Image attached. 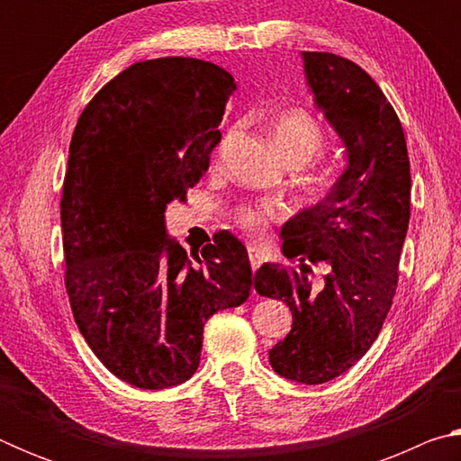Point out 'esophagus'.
<instances>
[{
    "label": "esophagus",
    "mask_w": 461,
    "mask_h": 461,
    "mask_svg": "<svg viewBox=\"0 0 461 461\" xmlns=\"http://www.w3.org/2000/svg\"><path fill=\"white\" fill-rule=\"evenodd\" d=\"M248 256H249V267H252V270L256 272L262 267V256L258 252V248L248 246Z\"/></svg>",
    "instance_id": "34e87169"
}]
</instances>
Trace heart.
<instances>
[{"label": "heart", "mask_w": 461, "mask_h": 461, "mask_svg": "<svg viewBox=\"0 0 461 461\" xmlns=\"http://www.w3.org/2000/svg\"><path fill=\"white\" fill-rule=\"evenodd\" d=\"M268 131L278 154L293 167L309 165L327 146V134L323 126L305 109H286V112L276 113L270 122ZM339 178V168L327 165V162L305 167V173L301 176V189L309 201L321 203L330 199L335 189H338ZM280 217H283V209L272 201L244 203V205H238L236 212H233V221H236L238 228L254 238L264 236L270 225L278 221Z\"/></svg>", "instance_id": "1"}]
</instances>
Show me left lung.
Returning <instances> with one entry per match:
<instances>
[{
	"instance_id": "obj_1",
	"label": "left lung",
	"mask_w": 461,
	"mask_h": 461,
	"mask_svg": "<svg viewBox=\"0 0 461 461\" xmlns=\"http://www.w3.org/2000/svg\"><path fill=\"white\" fill-rule=\"evenodd\" d=\"M303 60L348 167L330 199L280 231L283 254L299 268L262 264L254 288L293 313L291 333L270 349L272 368L301 384H323L368 352L393 305L411 217V162L399 115L364 68L331 52H303ZM319 263L324 283L311 285Z\"/></svg>"
}]
</instances>
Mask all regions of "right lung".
I'll return each instance as SVG.
<instances>
[{"instance_id":"add662e5","label":"right lung","mask_w":461,"mask_h":461,"mask_svg":"<svg viewBox=\"0 0 461 461\" xmlns=\"http://www.w3.org/2000/svg\"><path fill=\"white\" fill-rule=\"evenodd\" d=\"M233 77L197 59L136 62L83 109L68 146L60 225L75 323L101 364L160 390L199 366L203 327L249 296L252 268L230 231L194 256L165 212L209 168Z\"/></svg>"}]
</instances>
